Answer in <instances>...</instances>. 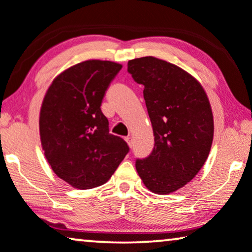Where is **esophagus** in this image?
Wrapping results in <instances>:
<instances>
[{
    "label": "esophagus",
    "mask_w": 252,
    "mask_h": 252,
    "mask_svg": "<svg viewBox=\"0 0 252 252\" xmlns=\"http://www.w3.org/2000/svg\"><path fill=\"white\" fill-rule=\"evenodd\" d=\"M126 141L127 143V145H129V147L132 148V146H133V139H132V137H126Z\"/></svg>",
    "instance_id": "obj_1"
}]
</instances>
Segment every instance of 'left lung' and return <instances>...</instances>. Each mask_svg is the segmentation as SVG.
Returning <instances> with one entry per match:
<instances>
[{
    "label": "left lung",
    "mask_w": 252,
    "mask_h": 252,
    "mask_svg": "<svg viewBox=\"0 0 252 252\" xmlns=\"http://www.w3.org/2000/svg\"><path fill=\"white\" fill-rule=\"evenodd\" d=\"M127 72L144 86L155 141L150 157L136 161L137 172L147 189L166 195L190 182L209 157L214 139L210 101L195 77L165 60H129Z\"/></svg>",
    "instance_id": "left-lung-1"
}]
</instances>
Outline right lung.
<instances>
[{
  "label": "right lung",
  "instance_id": "1",
  "mask_svg": "<svg viewBox=\"0 0 252 252\" xmlns=\"http://www.w3.org/2000/svg\"><path fill=\"white\" fill-rule=\"evenodd\" d=\"M121 63L90 59L57 75L40 111V138L45 158L60 179L90 189L108 182L129 147L109 133L100 105Z\"/></svg>",
  "mask_w": 252,
  "mask_h": 252
}]
</instances>
